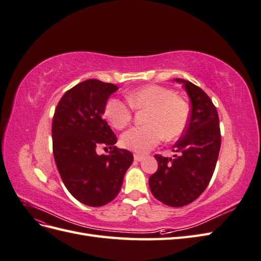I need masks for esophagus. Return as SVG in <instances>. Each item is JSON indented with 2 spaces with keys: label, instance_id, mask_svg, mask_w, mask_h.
<instances>
[{
  "label": "esophagus",
  "instance_id": "obj_1",
  "mask_svg": "<svg viewBox=\"0 0 261 261\" xmlns=\"http://www.w3.org/2000/svg\"><path fill=\"white\" fill-rule=\"evenodd\" d=\"M144 158H145V156L141 155V154H134V159H135V161H137V162L143 161Z\"/></svg>",
  "mask_w": 261,
  "mask_h": 261
}]
</instances>
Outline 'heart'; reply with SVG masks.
<instances>
[{
  "label": "heart",
  "instance_id": "b5f03b06",
  "mask_svg": "<svg viewBox=\"0 0 261 261\" xmlns=\"http://www.w3.org/2000/svg\"><path fill=\"white\" fill-rule=\"evenodd\" d=\"M127 100L135 109H148L145 126H137L121 136V145L138 153L148 152L163 137L171 140L178 137L186 128L189 109L186 102L175 96L173 90L159 85H147L127 94ZM133 109L122 100L111 98L105 107V117L110 125L122 129L132 120Z\"/></svg>",
  "mask_w": 261,
  "mask_h": 261
}]
</instances>
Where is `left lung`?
I'll return each instance as SVG.
<instances>
[{
    "label": "left lung",
    "instance_id": "obj_1",
    "mask_svg": "<svg viewBox=\"0 0 261 261\" xmlns=\"http://www.w3.org/2000/svg\"><path fill=\"white\" fill-rule=\"evenodd\" d=\"M184 87L192 110L187 127L172 151V158L155 154L158 170L149 177V187L158 200L170 207L193 202L207 188L216 169L221 147L219 116L212 101L199 87L175 78Z\"/></svg>",
    "mask_w": 261,
    "mask_h": 261
}]
</instances>
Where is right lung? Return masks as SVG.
Listing matches in <instances>:
<instances>
[{
	"instance_id": "1",
	"label": "right lung",
	"mask_w": 261,
	"mask_h": 261,
	"mask_svg": "<svg viewBox=\"0 0 261 261\" xmlns=\"http://www.w3.org/2000/svg\"><path fill=\"white\" fill-rule=\"evenodd\" d=\"M117 89L113 84L87 80L65 92L54 112L55 163L67 191L86 206L112 201L134 160L128 150L114 146L116 136L103 118L107 101ZM98 146L112 151L99 156Z\"/></svg>"
}]
</instances>
